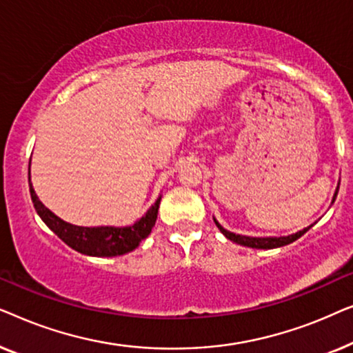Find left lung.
Wrapping results in <instances>:
<instances>
[{"label":"left lung","mask_w":353,"mask_h":353,"mask_svg":"<svg viewBox=\"0 0 353 353\" xmlns=\"http://www.w3.org/2000/svg\"><path fill=\"white\" fill-rule=\"evenodd\" d=\"M337 191H339V185L336 188V192H334V197H332V202L336 201V196H337ZM215 221V225L219 226V230L223 233L226 238L230 241H233L236 244H241V245H245V248H252V249H274V248H283V245H288L294 243V241H297L301 238L302 234H305L308 230L312 228L310 226H307V228H303L302 231H297V233L294 234H289V236H279V238H252V236H243V234H236V233H231V231L225 230L223 226H221L219 221Z\"/></svg>","instance_id":"1"}]
</instances>
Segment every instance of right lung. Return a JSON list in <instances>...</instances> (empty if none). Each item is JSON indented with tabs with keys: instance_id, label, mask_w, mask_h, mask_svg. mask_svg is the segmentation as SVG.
<instances>
[{
	"instance_id": "add662e5",
	"label": "right lung",
	"mask_w": 353,
	"mask_h": 353,
	"mask_svg": "<svg viewBox=\"0 0 353 353\" xmlns=\"http://www.w3.org/2000/svg\"><path fill=\"white\" fill-rule=\"evenodd\" d=\"M28 186H30V196L33 207L37 214L45 221L48 228L57 234L69 248L75 249L77 252L91 255V257H115V255H123L132 252L139 245L143 239H146L151 230L154 228L157 220L159 204L161 197L154 202L146 214L132 226H77L61 220L59 216L52 214L43 202L38 199L35 190H33L30 181V168H28Z\"/></svg>"
}]
</instances>
